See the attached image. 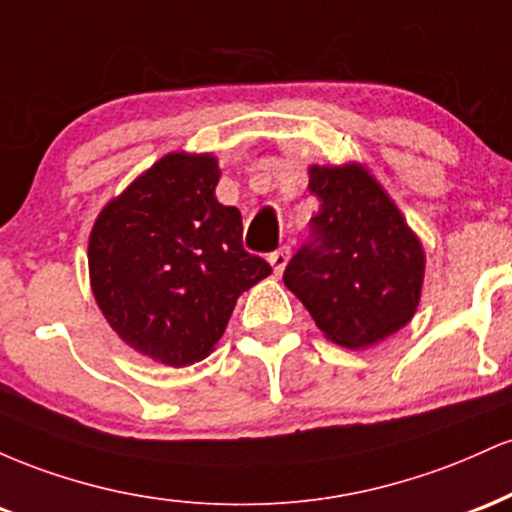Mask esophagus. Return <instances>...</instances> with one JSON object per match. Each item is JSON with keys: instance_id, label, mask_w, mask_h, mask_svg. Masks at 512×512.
I'll use <instances>...</instances> for the list:
<instances>
[{"instance_id": "1", "label": "esophagus", "mask_w": 512, "mask_h": 512, "mask_svg": "<svg viewBox=\"0 0 512 512\" xmlns=\"http://www.w3.org/2000/svg\"><path fill=\"white\" fill-rule=\"evenodd\" d=\"M289 255H291L289 245H284V248L274 250L272 255H269V264H272V267H274V274L276 276H279L286 269V264H289Z\"/></svg>"}]
</instances>
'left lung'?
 <instances>
[{
	"mask_svg": "<svg viewBox=\"0 0 512 512\" xmlns=\"http://www.w3.org/2000/svg\"><path fill=\"white\" fill-rule=\"evenodd\" d=\"M320 211L286 264L284 284L327 339L366 349L402 330L424 284V248L361 166L310 168Z\"/></svg>",
	"mask_w": 512,
	"mask_h": 512,
	"instance_id": "left-lung-1",
	"label": "left lung"
}]
</instances>
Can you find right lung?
Here are the masks:
<instances>
[{
    "mask_svg": "<svg viewBox=\"0 0 512 512\" xmlns=\"http://www.w3.org/2000/svg\"><path fill=\"white\" fill-rule=\"evenodd\" d=\"M214 156L168 154L101 211L88 240L98 308L139 354L190 366L219 342L238 296L272 274L243 248Z\"/></svg>",
    "mask_w": 512,
    "mask_h": 512,
    "instance_id": "right-lung-1",
    "label": "right lung"
}]
</instances>
